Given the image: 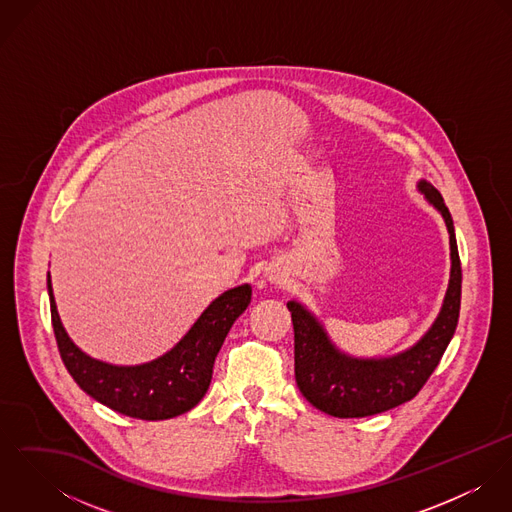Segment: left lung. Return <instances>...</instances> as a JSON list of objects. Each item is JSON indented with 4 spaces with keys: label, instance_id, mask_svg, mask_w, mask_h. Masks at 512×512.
Here are the masks:
<instances>
[{
    "label": "left lung",
    "instance_id": "8db88e82",
    "mask_svg": "<svg viewBox=\"0 0 512 512\" xmlns=\"http://www.w3.org/2000/svg\"><path fill=\"white\" fill-rule=\"evenodd\" d=\"M418 191L424 193L445 220L451 274L434 325L414 347L384 359L345 355L335 347L311 311L299 301H288L295 345V382L305 400L329 416L365 418L412 400L436 370L455 333L461 307V262L453 219L434 185L422 179Z\"/></svg>",
    "mask_w": 512,
    "mask_h": 512
}]
</instances>
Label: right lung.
<instances>
[{
	"label": "right lung",
	"mask_w": 512,
	"mask_h": 512,
	"mask_svg": "<svg viewBox=\"0 0 512 512\" xmlns=\"http://www.w3.org/2000/svg\"><path fill=\"white\" fill-rule=\"evenodd\" d=\"M47 290L57 347L74 382L114 412L151 422L181 416L203 400L220 347L252 297L248 284L222 293L169 353L146 365L116 366L88 357L71 341L57 311L49 272Z\"/></svg>",
	"instance_id": "obj_1"
}]
</instances>
